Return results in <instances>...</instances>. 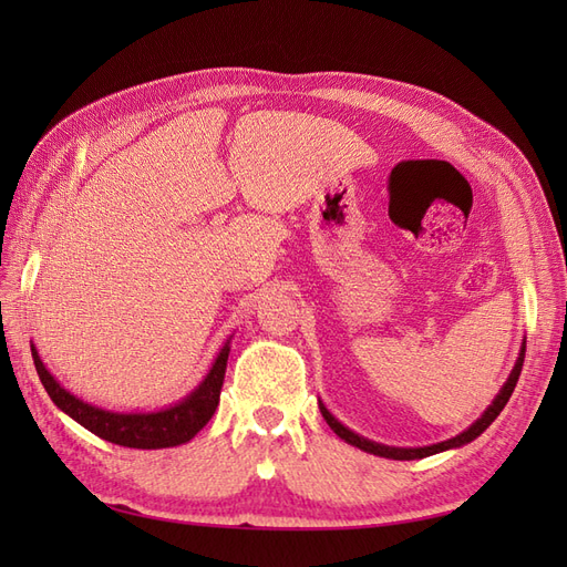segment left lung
Segmentation results:
<instances>
[{"label": "left lung", "mask_w": 567, "mask_h": 567, "mask_svg": "<svg viewBox=\"0 0 567 567\" xmlns=\"http://www.w3.org/2000/svg\"><path fill=\"white\" fill-rule=\"evenodd\" d=\"M523 362H525V348L520 350V357H518V362H516V367H513V371H511V375H508V381H506V385L502 388V392L496 394V400L489 404V409L485 411L483 416H480L468 431H463L461 435H456V437H452V440H444V442H437V444H431V447H419V450H400V447H385V444H375V442H371V440H364V437H359L357 433H352V431H348L346 425L342 423H338L329 411H326V406L323 404H319V409H321V416L326 419V423L331 425V431L336 433V435H340L342 440L346 442H350V444H354V447H359V450H364V452H369V454H375V456H385V458H394V461H414V458H423V456H431V454H437V452H444V450H452V447H461V444H466V442H471V440H475L480 433L483 431H487V425L502 414V409L506 406V402H508V398L513 394V388H516V383H518V379H520V371H523Z\"/></svg>", "instance_id": "obj_1"}]
</instances>
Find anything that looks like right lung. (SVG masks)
I'll return each instance as SVG.
<instances>
[{
    "label": "right lung",
    "mask_w": 567,
    "mask_h": 567,
    "mask_svg": "<svg viewBox=\"0 0 567 567\" xmlns=\"http://www.w3.org/2000/svg\"><path fill=\"white\" fill-rule=\"evenodd\" d=\"M32 359H35L38 375L51 402L80 425L87 427L90 433L132 450H163L188 442L213 419L219 404L221 383H225L229 346L221 348L210 373L205 375V381L184 402L165 411H156V414H111V411L84 404L54 381V375L44 369L35 348H32Z\"/></svg>",
    "instance_id": "1"
}]
</instances>
